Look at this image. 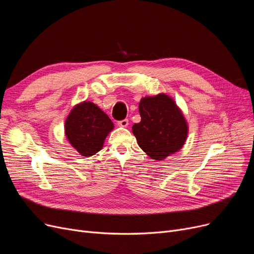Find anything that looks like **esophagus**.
<instances>
[{"instance_id":"esophagus-1","label":"esophagus","mask_w":254,"mask_h":254,"mask_svg":"<svg viewBox=\"0 0 254 254\" xmlns=\"http://www.w3.org/2000/svg\"><path fill=\"white\" fill-rule=\"evenodd\" d=\"M117 125L119 127H127L128 126V119H123V120H119L117 122Z\"/></svg>"}]
</instances>
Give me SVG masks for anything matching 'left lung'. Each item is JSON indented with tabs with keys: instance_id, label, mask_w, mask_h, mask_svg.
<instances>
[{
	"instance_id": "8db88e82",
	"label": "left lung",
	"mask_w": 254,
	"mask_h": 254,
	"mask_svg": "<svg viewBox=\"0 0 254 254\" xmlns=\"http://www.w3.org/2000/svg\"><path fill=\"white\" fill-rule=\"evenodd\" d=\"M141 122L131 127L140 148L156 161L178 151L188 136V125L175 102L161 93L139 104Z\"/></svg>"
}]
</instances>
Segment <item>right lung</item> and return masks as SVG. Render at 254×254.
Returning a JSON list of instances; mask_svg holds the SVG:
<instances>
[{"instance_id": "obj_1", "label": "right lung", "mask_w": 254, "mask_h": 254, "mask_svg": "<svg viewBox=\"0 0 254 254\" xmlns=\"http://www.w3.org/2000/svg\"><path fill=\"white\" fill-rule=\"evenodd\" d=\"M113 123L97 105L83 102L76 106L65 120L64 130L73 147L83 156L100 151Z\"/></svg>"}]
</instances>
